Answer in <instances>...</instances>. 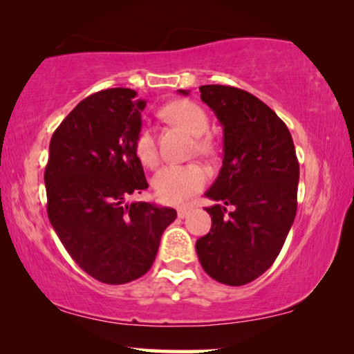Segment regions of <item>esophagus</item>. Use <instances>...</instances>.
<instances>
[{"label": "esophagus", "instance_id": "obj_1", "mask_svg": "<svg viewBox=\"0 0 354 354\" xmlns=\"http://www.w3.org/2000/svg\"><path fill=\"white\" fill-rule=\"evenodd\" d=\"M192 209H193V206H190V205L178 207V209H177V216L180 217V219H183V217H187L188 214H190V211H192Z\"/></svg>", "mask_w": 354, "mask_h": 354}]
</instances>
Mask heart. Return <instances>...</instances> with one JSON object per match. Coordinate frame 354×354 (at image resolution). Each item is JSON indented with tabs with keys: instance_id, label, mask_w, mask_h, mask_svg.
I'll use <instances>...</instances> for the list:
<instances>
[{
	"instance_id": "heart-1",
	"label": "heart",
	"mask_w": 354,
	"mask_h": 354,
	"mask_svg": "<svg viewBox=\"0 0 354 354\" xmlns=\"http://www.w3.org/2000/svg\"><path fill=\"white\" fill-rule=\"evenodd\" d=\"M164 115L174 124L180 125L188 133L201 137L207 130V115L193 101L178 100L164 108ZM135 154L147 166L156 162V145L148 125H142L135 137ZM207 182V171L200 164H169L159 169L153 177V187L159 200L166 203H178L193 193L201 190Z\"/></svg>"
}]
</instances>
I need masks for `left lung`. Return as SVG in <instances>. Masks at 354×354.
I'll return each mask as SVG.
<instances>
[{
	"instance_id": "1",
	"label": "left lung",
	"mask_w": 354,
	"mask_h": 354,
	"mask_svg": "<svg viewBox=\"0 0 354 354\" xmlns=\"http://www.w3.org/2000/svg\"><path fill=\"white\" fill-rule=\"evenodd\" d=\"M200 93L222 125L224 159L205 193L219 201L206 207L211 230L195 248L209 277L240 287L264 274L282 250L297 216L299 164L287 125L263 101L225 85H203Z\"/></svg>"
}]
</instances>
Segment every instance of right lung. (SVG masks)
<instances>
[{"mask_svg": "<svg viewBox=\"0 0 354 354\" xmlns=\"http://www.w3.org/2000/svg\"><path fill=\"white\" fill-rule=\"evenodd\" d=\"M147 101L130 88L80 101L50 142L48 217L71 258L91 277L120 285L147 274L172 207L127 198L148 188L135 137Z\"/></svg>", "mask_w": 354, "mask_h": 354, "instance_id": "obj_1", "label": "right lung"}]
</instances>
